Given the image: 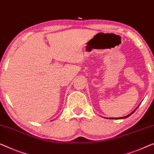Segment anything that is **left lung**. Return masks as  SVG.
Masks as SVG:
<instances>
[{"instance_id": "1", "label": "left lung", "mask_w": 154, "mask_h": 154, "mask_svg": "<svg viewBox=\"0 0 154 154\" xmlns=\"http://www.w3.org/2000/svg\"><path fill=\"white\" fill-rule=\"evenodd\" d=\"M137 108H136V109H137ZM136 109H135V110L134 111H133V112H131V114H129V115H127V116H125V117H117V118H108V119H124V118H127V117H128L129 116H130V115H132L133 113H134L135 111L136 110Z\"/></svg>"}]
</instances>
